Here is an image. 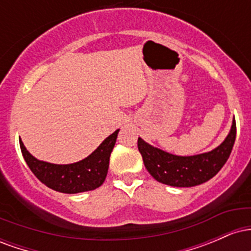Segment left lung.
Here are the masks:
<instances>
[{
    "label": "left lung",
    "instance_id": "1",
    "mask_svg": "<svg viewBox=\"0 0 251 251\" xmlns=\"http://www.w3.org/2000/svg\"><path fill=\"white\" fill-rule=\"evenodd\" d=\"M236 139V122L229 134L212 151L190 157H179L153 148L138 138V150L150 175L159 183L177 188H190L211 179L226 163Z\"/></svg>",
    "mask_w": 251,
    "mask_h": 251
}]
</instances>
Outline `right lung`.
<instances>
[{
	"instance_id": "obj_1",
	"label": "right lung",
	"mask_w": 251,
	"mask_h": 251,
	"mask_svg": "<svg viewBox=\"0 0 251 251\" xmlns=\"http://www.w3.org/2000/svg\"><path fill=\"white\" fill-rule=\"evenodd\" d=\"M118 132L119 129L106 138L87 158L67 165H56L37 160L25 150L21 139L20 148L30 171L46 186L62 194H79L99 188L105 181L109 155L116 144Z\"/></svg>"
}]
</instances>
